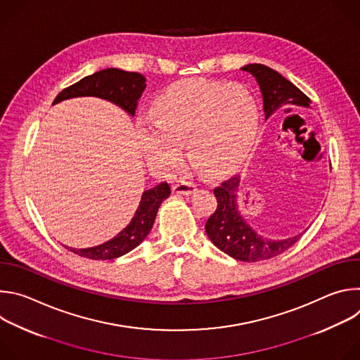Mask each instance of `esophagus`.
<instances>
[{
    "instance_id": "esophagus-1",
    "label": "esophagus",
    "mask_w": 360,
    "mask_h": 360,
    "mask_svg": "<svg viewBox=\"0 0 360 360\" xmlns=\"http://www.w3.org/2000/svg\"><path fill=\"white\" fill-rule=\"evenodd\" d=\"M172 189H174V192L176 195H191V193H193L196 191V185L193 182H191V181L182 179L178 184H175Z\"/></svg>"
}]
</instances>
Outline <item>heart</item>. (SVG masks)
<instances>
[{
	"mask_svg": "<svg viewBox=\"0 0 360 360\" xmlns=\"http://www.w3.org/2000/svg\"><path fill=\"white\" fill-rule=\"evenodd\" d=\"M139 141L150 167L174 172L186 142L189 161L205 175L221 176L250 153L259 131V105L240 84L185 79L155 101L152 118L139 121Z\"/></svg>",
	"mask_w": 360,
	"mask_h": 360,
	"instance_id": "b5f03b06",
	"label": "heart"
}]
</instances>
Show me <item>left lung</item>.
<instances>
[{
  "mask_svg": "<svg viewBox=\"0 0 360 360\" xmlns=\"http://www.w3.org/2000/svg\"><path fill=\"white\" fill-rule=\"evenodd\" d=\"M249 72L259 85L265 120L285 107L311 108V99L279 72L262 64H248L240 68ZM240 176L236 175L214 189L218 207L205 224L208 238L231 258L256 262L274 258L295 245L303 233L285 239H272L256 232L239 210Z\"/></svg>",
  "mask_w": 360,
  "mask_h": 360,
  "instance_id": "1",
  "label": "left lung"
}]
</instances>
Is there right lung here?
<instances>
[{"instance_id":"right-lung-1","label":"right lung","mask_w":360,"mask_h":360,"mask_svg":"<svg viewBox=\"0 0 360 360\" xmlns=\"http://www.w3.org/2000/svg\"><path fill=\"white\" fill-rule=\"evenodd\" d=\"M145 77L138 72H128L120 68H107L88 75L77 84L63 89L54 99L53 105L61 101L78 96H96L107 99L122 108L131 117L135 115L136 102L145 89ZM171 195L168 182H161L142 192L138 208L131 222L112 239L92 248H70L68 250L95 261H111L135 249L150 232L161 203Z\"/></svg>"}]
</instances>
